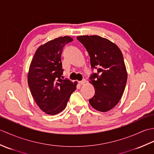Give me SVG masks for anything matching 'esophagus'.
Wrapping results in <instances>:
<instances>
[{"label":"esophagus","instance_id":"34e87169","mask_svg":"<svg viewBox=\"0 0 154 154\" xmlns=\"http://www.w3.org/2000/svg\"><path fill=\"white\" fill-rule=\"evenodd\" d=\"M86 83V80L85 79H83L82 81H79V85H85Z\"/></svg>","mask_w":154,"mask_h":154}]
</instances>
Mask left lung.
Returning a JSON list of instances; mask_svg holds the SVG:
<instances>
[{
  "label": "left lung",
  "mask_w": 154,
  "mask_h": 154,
  "mask_svg": "<svg viewBox=\"0 0 154 154\" xmlns=\"http://www.w3.org/2000/svg\"><path fill=\"white\" fill-rule=\"evenodd\" d=\"M77 39L89 53L91 67L97 69L90 77L95 94L89 103L98 111L107 112L119 103L125 89L128 75L122 51L113 42L97 35Z\"/></svg>",
  "instance_id": "obj_1"
}]
</instances>
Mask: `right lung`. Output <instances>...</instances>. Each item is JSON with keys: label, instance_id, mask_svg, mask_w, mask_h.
<instances>
[{"label": "right lung", "instance_id": "obj_1", "mask_svg": "<svg viewBox=\"0 0 154 154\" xmlns=\"http://www.w3.org/2000/svg\"><path fill=\"white\" fill-rule=\"evenodd\" d=\"M73 41L69 36L59 37L40 45L35 51L29 68L28 83L39 108L55 115L66 107L77 82L62 79L61 60L64 45Z\"/></svg>", "mask_w": 154, "mask_h": 154}]
</instances>
